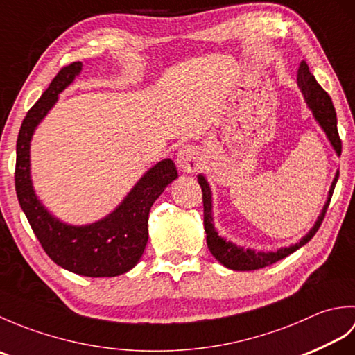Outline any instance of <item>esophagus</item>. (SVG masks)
Returning a JSON list of instances; mask_svg holds the SVG:
<instances>
[{
  "mask_svg": "<svg viewBox=\"0 0 355 355\" xmlns=\"http://www.w3.org/2000/svg\"><path fill=\"white\" fill-rule=\"evenodd\" d=\"M177 163H178L180 171L186 173L198 172L202 166L198 149L193 146H184L182 150H180L177 157Z\"/></svg>",
  "mask_w": 355,
  "mask_h": 355,
  "instance_id": "obj_1",
  "label": "esophagus"
}]
</instances>
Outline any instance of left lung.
<instances>
[{
	"label": "left lung",
	"mask_w": 355,
	"mask_h": 355,
	"mask_svg": "<svg viewBox=\"0 0 355 355\" xmlns=\"http://www.w3.org/2000/svg\"><path fill=\"white\" fill-rule=\"evenodd\" d=\"M297 85H299L300 93H302V96H304L306 107L310 108L313 112V117L315 119V122L319 123L322 131L325 132L327 139L331 143V146H333V149L336 150V154L340 157L342 141H340V137H338V132H337V116H336L334 105H333V102H331V97L328 96V93L318 84V80L314 79V76L311 74L310 69H308L305 61H302L299 65ZM337 178H338V172L336 173L333 183H331L325 206H323L320 215L318 216V220H315L314 225L305 236L300 238L296 244H291L288 247H281L275 252H261V250L256 252V250H253V248H244L241 245H236L235 243H232V241H227L221 235H218L215 224H214V215H212V191H210V186H209V182L206 180V177L202 175V173H200L198 183H200L201 191H202V206H205V230H206V241H207V247H209L210 253H212L214 258L220 263H223L224 267L235 270V271H250V270L263 268V267L271 266V263L286 258V256L291 254L293 252L299 250L302 245H305L308 241H310L315 235V232L319 230L320 224L323 221V216H325L327 209L329 206L331 197H333Z\"/></svg>",
	"instance_id": "1"
}]
</instances>
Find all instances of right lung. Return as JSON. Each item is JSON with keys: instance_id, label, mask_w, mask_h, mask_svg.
Listing matches in <instances>:
<instances>
[{"instance_id": "right-lung-1", "label": "right lung", "mask_w": 355, "mask_h": 355, "mask_svg": "<svg viewBox=\"0 0 355 355\" xmlns=\"http://www.w3.org/2000/svg\"><path fill=\"white\" fill-rule=\"evenodd\" d=\"M82 71V62L64 67L22 120L17 141L15 187L22 212L53 262L80 276L112 277L137 266L148 243V218L154 201L178 177L171 158L149 168L122 202L102 220L73 225L51 215L37 198L30 173L35 130Z\"/></svg>"}]
</instances>
